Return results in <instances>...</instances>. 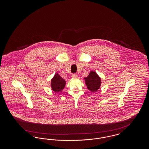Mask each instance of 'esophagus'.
I'll use <instances>...</instances> for the list:
<instances>
[{"label":"esophagus","instance_id":"34e87169","mask_svg":"<svg viewBox=\"0 0 149 149\" xmlns=\"http://www.w3.org/2000/svg\"><path fill=\"white\" fill-rule=\"evenodd\" d=\"M71 77H72V78H76V77H77V74H72V75H71Z\"/></svg>","mask_w":149,"mask_h":149}]
</instances>
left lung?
I'll return each mask as SVG.
<instances>
[{
    "instance_id": "8db88e82",
    "label": "left lung",
    "mask_w": 149,
    "mask_h": 149,
    "mask_svg": "<svg viewBox=\"0 0 149 149\" xmlns=\"http://www.w3.org/2000/svg\"><path fill=\"white\" fill-rule=\"evenodd\" d=\"M85 84L89 90L94 92L99 89L101 84V80L95 72L91 71L89 75L86 78H85Z\"/></svg>"
}]
</instances>
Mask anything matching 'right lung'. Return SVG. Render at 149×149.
Instances as JSON below:
<instances>
[{"mask_svg":"<svg viewBox=\"0 0 149 149\" xmlns=\"http://www.w3.org/2000/svg\"><path fill=\"white\" fill-rule=\"evenodd\" d=\"M65 84V80L58 74L55 75L54 77L51 80V88L55 92L61 91L64 89Z\"/></svg>","mask_w":149,"mask_h":149,"instance_id":"right-lung-1","label":"right lung"}]
</instances>
